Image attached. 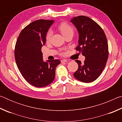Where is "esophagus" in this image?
Masks as SVG:
<instances>
[{
	"mask_svg": "<svg viewBox=\"0 0 122 122\" xmlns=\"http://www.w3.org/2000/svg\"><path fill=\"white\" fill-rule=\"evenodd\" d=\"M67 61L68 60L67 59H62L61 60V63H65V62H67Z\"/></svg>",
	"mask_w": 122,
	"mask_h": 122,
	"instance_id": "34e87169",
	"label": "esophagus"
}]
</instances>
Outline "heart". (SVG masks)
<instances>
[{
    "instance_id": "b5f03b06",
    "label": "heart",
    "mask_w": 122,
    "mask_h": 122,
    "mask_svg": "<svg viewBox=\"0 0 122 122\" xmlns=\"http://www.w3.org/2000/svg\"><path fill=\"white\" fill-rule=\"evenodd\" d=\"M58 28V30L60 31L61 34L63 35V36H66V35L70 33H74V30L73 28L71 27L66 22H62V23H61L57 27ZM51 35H52V32L51 31H49L46 35V41L47 42H48L50 40L51 38Z\"/></svg>"
}]
</instances>
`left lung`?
I'll return each mask as SVG.
<instances>
[{
	"mask_svg": "<svg viewBox=\"0 0 122 122\" xmlns=\"http://www.w3.org/2000/svg\"><path fill=\"white\" fill-rule=\"evenodd\" d=\"M78 33V45L76 49L85 56L83 63L75 60L78 67L74 76L78 81L90 83L96 80L106 67L108 57V45L102 28L86 16H77L70 20Z\"/></svg>",
	"mask_w": 122,
	"mask_h": 122,
	"instance_id": "obj_1",
	"label": "left lung"
}]
</instances>
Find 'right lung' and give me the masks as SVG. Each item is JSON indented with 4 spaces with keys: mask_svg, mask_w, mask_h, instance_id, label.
<instances>
[{
    "mask_svg": "<svg viewBox=\"0 0 122 122\" xmlns=\"http://www.w3.org/2000/svg\"><path fill=\"white\" fill-rule=\"evenodd\" d=\"M54 21L40 19L25 27L16 41L14 56L16 65L25 79L38 88L50 84L55 77L59 60H43L41 47L45 45L47 33Z\"/></svg>",
    "mask_w": 122,
    "mask_h": 122,
    "instance_id": "right-lung-1",
    "label": "right lung"
}]
</instances>
